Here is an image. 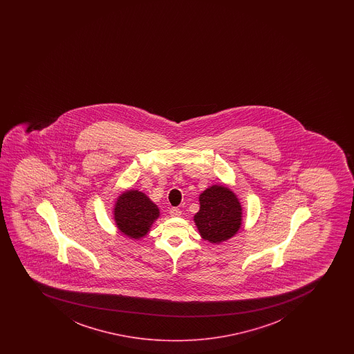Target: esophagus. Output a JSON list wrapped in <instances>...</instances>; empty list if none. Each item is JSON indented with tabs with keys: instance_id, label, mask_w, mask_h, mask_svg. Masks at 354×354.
I'll use <instances>...</instances> for the list:
<instances>
[{
	"instance_id": "1",
	"label": "esophagus",
	"mask_w": 354,
	"mask_h": 354,
	"mask_svg": "<svg viewBox=\"0 0 354 354\" xmlns=\"http://www.w3.org/2000/svg\"><path fill=\"white\" fill-rule=\"evenodd\" d=\"M170 215L172 217H179V216L182 215V212L179 210L178 207H171Z\"/></svg>"
}]
</instances>
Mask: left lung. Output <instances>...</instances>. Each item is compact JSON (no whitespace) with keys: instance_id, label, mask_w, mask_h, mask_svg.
<instances>
[{"instance_id":"left-lung-1","label":"left lung","mask_w":354,"mask_h":354,"mask_svg":"<svg viewBox=\"0 0 354 354\" xmlns=\"http://www.w3.org/2000/svg\"><path fill=\"white\" fill-rule=\"evenodd\" d=\"M199 212L194 217L199 234L212 243L227 240L242 224V207L227 187L212 185L199 196Z\"/></svg>"}]
</instances>
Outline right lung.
Returning <instances> with one entry per match:
<instances>
[{"label": "right lung", "mask_w": 354, "mask_h": 354, "mask_svg": "<svg viewBox=\"0 0 354 354\" xmlns=\"http://www.w3.org/2000/svg\"><path fill=\"white\" fill-rule=\"evenodd\" d=\"M159 217V209L145 194L130 190L119 196L114 207V221L124 235L140 239Z\"/></svg>", "instance_id": "1"}]
</instances>
